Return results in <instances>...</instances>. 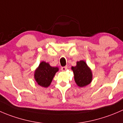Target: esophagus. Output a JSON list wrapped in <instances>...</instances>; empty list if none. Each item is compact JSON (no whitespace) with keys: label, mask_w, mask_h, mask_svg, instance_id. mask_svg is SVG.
Returning <instances> with one entry per match:
<instances>
[{"label":"esophagus","mask_w":123,"mask_h":123,"mask_svg":"<svg viewBox=\"0 0 123 123\" xmlns=\"http://www.w3.org/2000/svg\"><path fill=\"white\" fill-rule=\"evenodd\" d=\"M67 69H68V66H64V67H62L61 68V70L62 71H65Z\"/></svg>","instance_id":"34e87169"}]
</instances>
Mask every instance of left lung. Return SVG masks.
Segmentation results:
<instances>
[{"instance_id": "8db88e82", "label": "left lung", "mask_w": 123, "mask_h": 123, "mask_svg": "<svg viewBox=\"0 0 123 123\" xmlns=\"http://www.w3.org/2000/svg\"><path fill=\"white\" fill-rule=\"evenodd\" d=\"M71 69L74 72L75 82L79 87H85L92 82V72L85 61L77 62L76 66H72Z\"/></svg>"}]
</instances>
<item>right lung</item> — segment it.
<instances>
[{
  "instance_id": "obj_1",
  "label": "right lung",
  "mask_w": 123,
  "mask_h": 123,
  "mask_svg": "<svg viewBox=\"0 0 123 123\" xmlns=\"http://www.w3.org/2000/svg\"><path fill=\"white\" fill-rule=\"evenodd\" d=\"M58 70L59 68L57 67H52L49 63L42 62L35 71V81L41 87H48Z\"/></svg>"
}]
</instances>
